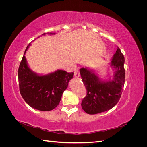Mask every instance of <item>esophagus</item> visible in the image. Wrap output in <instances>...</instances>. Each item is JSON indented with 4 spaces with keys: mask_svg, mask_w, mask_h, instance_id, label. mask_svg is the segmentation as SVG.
I'll return each mask as SVG.
<instances>
[{
    "mask_svg": "<svg viewBox=\"0 0 147 147\" xmlns=\"http://www.w3.org/2000/svg\"><path fill=\"white\" fill-rule=\"evenodd\" d=\"M74 77L75 78H79L80 77V72H78V70H76L74 72Z\"/></svg>",
    "mask_w": 147,
    "mask_h": 147,
    "instance_id": "34e87169",
    "label": "esophagus"
}]
</instances>
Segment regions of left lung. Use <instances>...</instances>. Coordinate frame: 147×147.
Returning a JSON list of instances; mask_svg holds the SVG:
<instances>
[{"label":"left lung","mask_w":147,"mask_h":147,"mask_svg":"<svg viewBox=\"0 0 147 147\" xmlns=\"http://www.w3.org/2000/svg\"><path fill=\"white\" fill-rule=\"evenodd\" d=\"M110 66L113 70V78H100L94 71L82 67L80 69L87 94L82 102L86 113L94 115L107 111L116 105L121 97L125 81L124 57L118 47Z\"/></svg>","instance_id":"left-lung-1"}]
</instances>
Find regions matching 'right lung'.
<instances>
[{
    "instance_id": "add662e5",
    "label": "right lung",
    "mask_w": 147,
    "mask_h": 147,
    "mask_svg": "<svg viewBox=\"0 0 147 147\" xmlns=\"http://www.w3.org/2000/svg\"><path fill=\"white\" fill-rule=\"evenodd\" d=\"M48 35L55 33L48 32ZM45 33L42 35H45ZM30 46L26 48L24 55ZM19 87L21 96L31 107L41 111H50L58 105L62 95L68 86L74 73L57 70L47 75H39L31 70L24 55L18 69Z\"/></svg>"
}]
</instances>
